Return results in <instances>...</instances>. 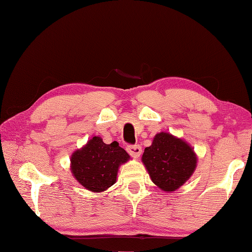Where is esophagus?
Masks as SVG:
<instances>
[{
	"label": "esophagus",
	"mask_w": 252,
	"mask_h": 252,
	"mask_svg": "<svg viewBox=\"0 0 252 252\" xmlns=\"http://www.w3.org/2000/svg\"><path fill=\"white\" fill-rule=\"evenodd\" d=\"M126 152L129 153L132 157L137 158L142 154V147L140 145H127Z\"/></svg>",
	"instance_id": "34e87169"
}]
</instances>
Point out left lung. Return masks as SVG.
<instances>
[{
  "label": "left lung",
  "instance_id": "obj_1",
  "mask_svg": "<svg viewBox=\"0 0 252 252\" xmlns=\"http://www.w3.org/2000/svg\"><path fill=\"white\" fill-rule=\"evenodd\" d=\"M142 161L155 184L164 191H173L190 178L197 158L189 144L161 132L145 148Z\"/></svg>",
  "mask_w": 252,
  "mask_h": 252
}]
</instances>
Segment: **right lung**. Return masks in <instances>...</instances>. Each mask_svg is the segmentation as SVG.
<instances>
[{
    "label": "right lung",
    "mask_w": 252,
    "mask_h": 252,
    "mask_svg": "<svg viewBox=\"0 0 252 252\" xmlns=\"http://www.w3.org/2000/svg\"><path fill=\"white\" fill-rule=\"evenodd\" d=\"M130 156L117 142L105 144L94 136L71 156V172L91 191H103L115 184L118 168Z\"/></svg>",
    "instance_id": "add662e5"
}]
</instances>
